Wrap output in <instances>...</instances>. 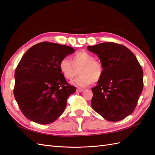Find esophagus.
Wrapping results in <instances>:
<instances>
[{"label": "esophagus", "mask_w": 155, "mask_h": 155, "mask_svg": "<svg viewBox=\"0 0 155 155\" xmlns=\"http://www.w3.org/2000/svg\"><path fill=\"white\" fill-rule=\"evenodd\" d=\"M83 91H84V89L81 88H77V89H76L77 92H82Z\"/></svg>", "instance_id": "34e87169"}]
</instances>
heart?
<instances>
[{
	"label": "heart",
	"mask_w": 155,
	"mask_h": 155,
	"mask_svg": "<svg viewBox=\"0 0 155 155\" xmlns=\"http://www.w3.org/2000/svg\"><path fill=\"white\" fill-rule=\"evenodd\" d=\"M60 70L67 80H72L75 75H80L71 84L79 87H85L90 85L93 81L101 80L104 74V66L100 61L95 60V58L87 51H79L72 56V61L67 58L60 61Z\"/></svg>",
	"instance_id": "1"
}]
</instances>
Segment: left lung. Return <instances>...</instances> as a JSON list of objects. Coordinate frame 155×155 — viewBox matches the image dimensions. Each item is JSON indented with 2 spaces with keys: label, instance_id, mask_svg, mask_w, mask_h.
Masks as SVG:
<instances>
[{
  "label": "left lung",
  "instance_id": "left-lung-1",
  "mask_svg": "<svg viewBox=\"0 0 155 155\" xmlns=\"http://www.w3.org/2000/svg\"><path fill=\"white\" fill-rule=\"evenodd\" d=\"M97 55L104 74L92 89L91 105L109 121H118L135 110L143 89V71L135 55L127 47L113 42L88 46Z\"/></svg>",
  "mask_w": 155,
  "mask_h": 155
}]
</instances>
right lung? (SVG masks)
<instances>
[{
    "mask_svg": "<svg viewBox=\"0 0 155 155\" xmlns=\"http://www.w3.org/2000/svg\"><path fill=\"white\" fill-rule=\"evenodd\" d=\"M74 52L70 46L43 42L23 55L15 71L14 95L27 119L46 125L62 114L76 87L67 83L59 65Z\"/></svg>",
    "mask_w": 155,
    "mask_h": 155,
    "instance_id": "right-lung-1",
    "label": "right lung"
}]
</instances>
